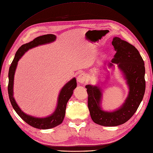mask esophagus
<instances>
[{"mask_svg":"<svg viewBox=\"0 0 153 153\" xmlns=\"http://www.w3.org/2000/svg\"><path fill=\"white\" fill-rule=\"evenodd\" d=\"M87 76L84 74H80L77 77V81L80 83H84L87 81Z\"/></svg>","mask_w":153,"mask_h":153,"instance_id":"esophagus-1","label":"esophagus"}]
</instances>
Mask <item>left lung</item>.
<instances>
[{"mask_svg":"<svg viewBox=\"0 0 153 153\" xmlns=\"http://www.w3.org/2000/svg\"><path fill=\"white\" fill-rule=\"evenodd\" d=\"M112 45L116 52L111 62L118 65L127 79L129 93L120 108L114 112L101 110V89L96 86L86 85L88 93V107L94 123L106 127L123 124L134 115L142 101L146 91L144 61L135 47L119 37H114Z\"/></svg>","mask_w":153,"mask_h":153,"instance_id":"8db88e82","label":"left lung"}]
</instances>
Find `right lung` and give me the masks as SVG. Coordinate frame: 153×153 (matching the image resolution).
<instances>
[{
    "label": "right lung",
    "mask_w": 153,
    "mask_h": 153,
    "mask_svg": "<svg viewBox=\"0 0 153 153\" xmlns=\"http://www.w3.org/2000/svg\"><path fill=\"white\" fill-rule=\"evenodd\" d=\"M56 36L55 35L47 34L37 37L35 38L32 41L22 45L18 49L16 53H15V57L12 62H11L9 69V81L8 86H7V91H8L9 98L11 105H12L15 112H17V114L26 123L31 125V126L39 129H48L53 128L62 122L65 115L66 104H67L68 101L72 95L73 91L77 87L76 78H73L72 80H70L68 83H66L61 89L59 96L57 107L56 111L53 113V114L48 117H44V118H39V117H35L26 114L25 113H24L21 110V108L19 107L17 103L15 102V100H14L13 96L14 74L15 70H16L17 68L19 60L20 59L21 57L23 56V54L27 50L38 45L53 42V41L56 40Z\"/></svg>",
    "instance_id": "obj_1"
}]
</instances>
